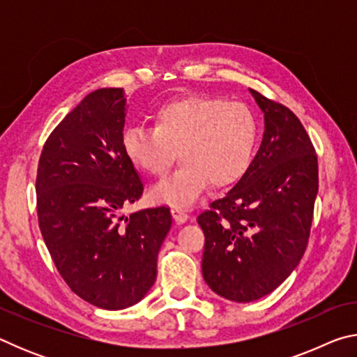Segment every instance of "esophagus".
<instances>
[{"label":"esophagus","mask_w":357,"mask_h":357,"mask_svg":"<svg viewBox=\"0 0 357 357\" xmlns=\"http://www.w3.org/2000/svg\"><path fill=\"white\" fill-rule=\"evenodd\" d=\"M172 215H173V219H174V222L178 223V225H183V223H185L187 219H189V215L185 214V211L183 208H179V206L172 208Z\"/></svg>","instance_id":"34e87169"}]
</instances>
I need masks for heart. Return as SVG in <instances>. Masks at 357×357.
Wrapping results in <instances>:
<instances>
[{"label": "heart", "mask_w": 357, "mask_h": 357, "mask_svg": "<svg viewBox=\"0 0 357 357\" xmlns=\"http://www.w3.org/2000/svg\"><path fill=\"white\" fill-rule=\"evenodd\" d=\"M154 126H128L121 148L132 165L154 176L168 172L151 195L155 202L190 206L206 190L227 187L244 176L255 155L259 128L255 113L243 102L213 96H185L162 104L154 112Z\"/></svg>", "instance_id": "obj_1"}]
</instances>
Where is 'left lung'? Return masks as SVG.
I'll return each instance as SVG.
<instances>
[{
  "label": "left lung",
  "instance_id": "1",
  "mask_svg": "<svg viewBox=\"0 0 357 357\" xmlns=\"http://www.w3.org/2000/svg\"><path fill=\"white\" fill-rule=\"evenodd\" d=\"M264 132L249 170L198 215L203 279L215 294L252 302L287 280L304 255L318 193L315 149L296 114L249 89Z\"/></svg>",
  "mask_w": 357,
  "mask_h": 357
}]
</instances>
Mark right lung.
Wrapping results in <instances>:
<instances>
[{
    "label": "right lung",
    "instance_id": "1",
    "mask_svg": "<svg viewBox=\"0 0 357 357\" xmlns=\"http://www.w3.org/2000/svg\"><path fill=\"white\" fill-rule=\"evenodd\" d=\"M126 113L123 88L89 93L47 138L36 179L39 228L58 273L105 310L128 309L146 296L172 228L164 206L121 213L143 193L121 148Z\"/></svg>",
    "mask_w": 357,
    "mask_h": 357
}]
</instances>
